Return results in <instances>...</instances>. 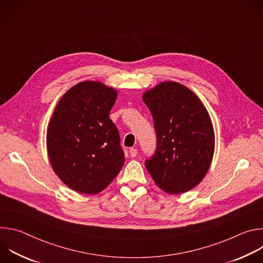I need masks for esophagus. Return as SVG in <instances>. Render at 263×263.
Instances as JSON below:
<instances>
[{"mask_svg": "<svg viewBox=\"0 0 263 263\" xmlns=\"http://www.w3.org/2000/svg\"><path fill=\"white\" fill-rule=\"evenodd\" d=\"M129 153H130V156L131 157H135L137 155V149L135 147H131L129 149Z\"/></svg>", "mask_w": 263, "mask_h": 263, "instance_id": "obj_1", "label": "esophagus"}]
</instances>
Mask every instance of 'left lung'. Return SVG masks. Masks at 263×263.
I'll list each match as a JSON object with an SVG mask.
<instances>
[{
  "instance_id": "8db88e82",
  "label": "left lung",
  "mask_w": 263,
  "mask_h": 263,
  "mask_svg": "<svg viewBox=\"0 0 263 263\" xmlns=\"http://www.w3.org/2000/svg\"><path fill=\"white\" fill-rule=\"evenodd\" d=\"M153 117L156 149L144 164L168 194H182L206 175L214 152L211 120L199 98L177 82H164L142 96Z\"/></svg>"
}]
</instances>
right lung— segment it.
Listing matches in <instances>:
<instances>
[{"instance_id": "right-lung-1", "label": "right lung", "mask_w": 263, "mask_h": 263, "mask_svg": "<svg viewBox=\"0 0 263 263\" xmlns=\"http://www.w3.org/2000/svg\"><path fill=\"white\" fill-rule=\"evenodd\" d=\"M117 91L100 82L71 87L51 119L47 146L56 175L74 192L96 195L125 163L120 133L109 119Z\"/></svg>"}]
</instances>
